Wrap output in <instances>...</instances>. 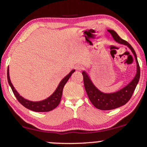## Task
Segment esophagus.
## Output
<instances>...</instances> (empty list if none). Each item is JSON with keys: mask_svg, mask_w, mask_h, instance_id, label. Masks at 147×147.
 <instances>
[{"mask_svg": "<svg viewBox=\"0 0 147 147\" xmlns=\"http://www.w3.org/2000/svg\"><path fill=\"white\" fill-rule=\"evenodd\" d=\"M75 68H76V70H78V71H81V70L82 69V68H83V67H82L81 65H76V67H75Z\"/></svg>", "mask_w": 147, "mask_h": 147, "instance_id": "1", "label": "esophagus"}]
</instances>
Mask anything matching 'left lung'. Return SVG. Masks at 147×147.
<instances>
[{"instance_id": "8db88e82", "label": "left lung", "mask_w": 147, "mask_h": 147, "mask_svg": "<svg viewBox=\"0 0 147 147\" xmlns=\"http://www.w3.org/2000/svg\"><path fill=\"white\" fill-rule=\"evenodd\" d=\"M108 31L110 33L116 42L127 45L130 48L135 57L136 65H137V71H136L135 77L127 86L119 91L112 94H105L98 90L90 80L88 74L84 71L82 72L84 87H85L86 93L88 94L90 102L96 108L102 110H113L127 103L130 98L132 97L138 82L139 81L140 72L136 54L132 46L125 40L121 39L113 30H108Z\"/></svg>"}]
</instances>
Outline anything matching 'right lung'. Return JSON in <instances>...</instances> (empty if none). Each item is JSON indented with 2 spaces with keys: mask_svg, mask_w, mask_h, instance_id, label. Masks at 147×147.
<instances>
[{
  "mask_svg": "<svg viewBox=\"0 0 147 147\" xmlns=\"http://www.w3.org/2000/svg\"><path fill=\"white\" fill-rule=\"evenodd\" d=\"M74 71H75V69L72 70L67 76H66L60 82L59 86H57V89H56L55 91L54 92V93L52 94L50 97L43 100V101L40 102L29 101V100H27L25 99V98H23L22 96H21L19 94H18V92L16 91L15 88H14L13 84H12L11 80H10L9 68H8L7 69V79L9 85L11 86L12 90H13V94H15V97L17 98L18 101H19L23 106H25V108H28V109L33 110V111L35 112H49L51 111V110H53L54 108H55L58 105H59L61 99L62 92H63L64 86H65V84L66 83H67V80L69 79L71 74H73Z\"/></svg>",
  "mask_w": 147,
  "mask_h": 147,
  "instance_id": "obj_1",
  "label": "right lung"
}]
</instances>
